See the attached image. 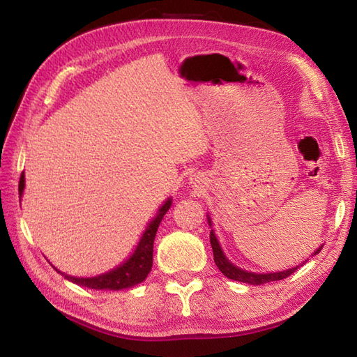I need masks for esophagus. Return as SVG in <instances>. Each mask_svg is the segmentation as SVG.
I'll return each instance as SVG.
<instances>
[{"label":"esophagus","mask_w":357,"mask_h":357,"mask_svg":"<svg viewBox=\"0 0 357 357\" xmlns=\"http://www.w3.org/2000/svg\"><path fill=\"white\" fill-rule=\"evenodd\" d=\"M193 179H196V178H193ZM193 179H192V181H193Z\"/></svg>","instance_id":"obj_1"}]
</instances>
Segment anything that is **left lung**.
Returning <instances> with one entry per match:
<instances>
[{
  "mask_svg": "<svg viewBox=\"0 0 357 357\" xmlns=\"http://www.w3.org/2000/svg\"><path fill=\"white\" fill-rule=\"evenodd\" d=\"M208 222H210V218H208ZM210 244H211V248H213V259H215V264L218 265V268L221 270L222 275H225L229 279L239 280V282L261 285V284H265V282H271V280L285 279V278L290 276L293 271L298 270V267H296V268H290V270L279 271V273H268V275H256V273L244 271V270H241L238 267H234L231 262L227 261V257L222 253L221 245H219V242H218V239L215 236V231L213 230L210 231ZM321 248L317 250L316 253H319Z\"/></svg>",
  "mask_w": 357,
  "mask_h": 357,
  "instance_id": "left-lung-1",
  "label": "left lung"
}]
</instances>
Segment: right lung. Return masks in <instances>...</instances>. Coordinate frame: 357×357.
Wrapping results in <instances>:
<instances>
[{"label": "right lung", "mask_w": 357, "mask_h": 357, "mask_svg": "<svg viewBox=\"0 0 357 357\" xmlns=\"http://www.w3.org/2000/svg\"><path fill=\"white\" fill-rule=\"evenodd\" d=\"M18 190L20 195L24 190V173H22L20 178ZM170 206L172 201H165L164 206L159 208L158 216L149 224L146 231H144L142 239L138 247H136L130 259L126 261L123 265H119L118 268L95 278H73L64 275L61 271L59 273H61L66 279L72 280V282L87 288H93V290H123V288H128L142 282L151 270V264H153V241L156 236L159 222L162 221V218L167 213V210L170 208Z\"/></svg>", "instance_id": "obj_1"}]
</instances>
